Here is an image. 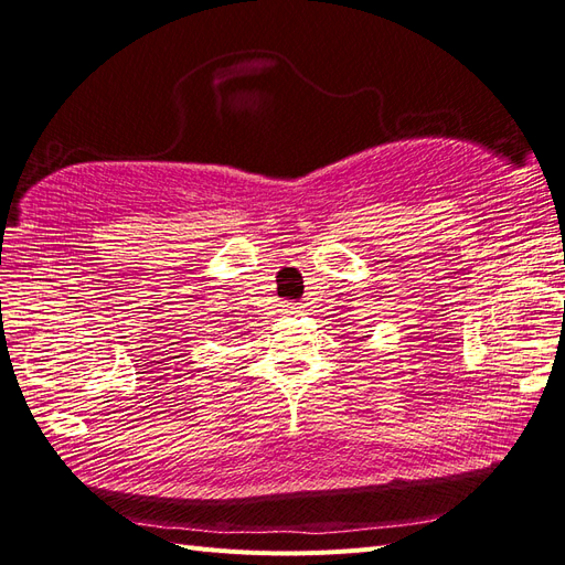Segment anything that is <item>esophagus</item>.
I'll return each mask as SVG.
<instances>
[{"label":"esophagus","mask_w":565,"mask_h":565,"mask_svg":"<svg viewBox=\"0 0 565 565\" xmlns=\"http://www.w3.org/2000/svg\"><path fill=\"white\" fill-rule=\"evenodd\" d=\"M280 311H282L285 316H297V313H301V306H299L297 301H285Z\"/></svg>","instance_id":"1"}]
</instances>
